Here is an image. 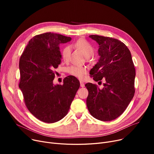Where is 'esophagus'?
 <instances>
[{
	"mask_svg": "<svg viewBox=\"0 0 154 154\" xmlns=\"http://www.w3.org/2000/svg\"><path fill=\"white\" fill-rule=\"evenodd\" d=\"M80 87H85V84H84V82L80 81Z\"/></svg>",
	"mask_w": 154,
	"mask_h": 154,
	"instance_id": "esophagus-1",
	"label": "esophagus"
}]
</instances>
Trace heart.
Segmentation results:
<instances>
[{
	"mask_svg": "<svg viewBox=\"0 0 154 154\" xmlns=\"http://www.w3.org/2000/svg\"><path fill=\"white\" fill-rule=\"evenodd\" d=\"M74 45L87 57H88L92 55L94 48L92 45L88 43L86 40L81 38L78 40L75 43ZM71 54V47L67 45L63 48L62 52V58L65 61H67L70 59ZM68 72L70 74L75 76L79 79H83L87 73L86 68L81 66H72L68 68Z\"/></svg>",
	"mask_w": 154,
	"mask_h": 154,
	"instance_id": "obj_1",
	"label": "heart"
}]
</instances>
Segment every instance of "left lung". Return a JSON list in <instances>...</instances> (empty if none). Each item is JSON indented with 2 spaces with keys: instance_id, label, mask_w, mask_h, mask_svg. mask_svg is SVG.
Here are the masks:
<instances>
[{
  "instance_id": "left-lung-1",
  "label": "left lung",
  "mask_w": 154,
  "mask_h": 154,
  "mask_svg": "<svg viewBox=\"0 0 154 154\" xmlns=\"http://www.w3.org/2000/svg\"><path fill=\"white\" fill-rule=\"evenodd\" d=\"M99 44V62L91 70L96 82L105 80L100 89L92 83L85 84L88 91L86 103L95 119L110 121L125 111L135 94V70L131 53L120 40L109 37L91 35Z\"/></svg>"
}]
</instances>
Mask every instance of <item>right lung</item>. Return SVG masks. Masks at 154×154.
I'll return each mask as SVG.
<instances>
[{"label": "right lung", "mask_w": 154, "mask_h": 154, "mask_svg": "<svg viewBox=\"0 0 154 154\" xmlns=\"http://www.w3.org/2000/svg\"><path fill=\"white\" fill-rule=\"evenodd\" d=\"M71 37L47 32L31 38L19 61V87L31 114L46 123H54L66 116L80 87L74 76L62 85H54V70L61 62L59 45Z\"/></svg>", "instance_id": "obj_1"}]
</instances>
